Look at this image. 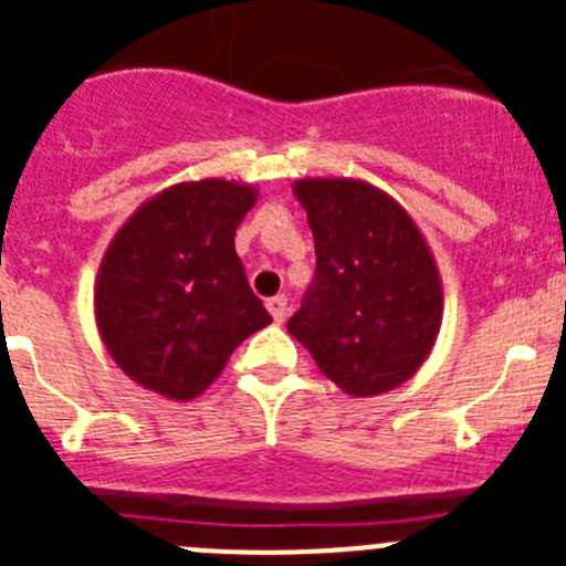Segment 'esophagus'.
Masks as SVG:
<instances>
[{"label": "esophagus", "instance_id": "34e87169", "mask_svg": "<svg viewBox=\"0 0 566 566\" xmlns=\"http://www.w3.org/2000/svg\"><path fill=\"white\" fill-rule=\"evenodd\" d=\"M266 308H269V314H272V319L277 323V326L283 323V319H286V314H289V303H286V297H283V294H277V297H269Z\"/></svg>", "mask_w": 566, "mask_h": 566}]
</instances>
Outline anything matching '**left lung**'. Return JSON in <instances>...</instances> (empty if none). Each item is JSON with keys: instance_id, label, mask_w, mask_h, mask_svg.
I'll use <instances>...</instances> for the list:
<instances>
[{"instance_id": "1", "label": "left lung", "mask_w": 566, "mask_h": 566, "mask_svg": "<svg viewBox=\"0 0 566 566\" xmlns=\"http://www.w3.org/2000/svg\"><path fill=\"white\" fill-rule=\"evenodd\" d=\"M308 214L317 277L289 334L352 397L394 391L431 357L444 292L431 247L408 209L359 178L292 184Z\"/></svg>"}]
</instances>
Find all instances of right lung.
<instances>
[{
  "instance_id": "right-lung-1",
  "label": "right lung",
  "mask_w": 566,
  "mask_h": 566,
  "mask_svg": "<svg viewBox=\"0 0 566 566\" xmlns=\"http://www.w3.org/2000/svg\"><path fill=\"white\" fill-rule=\"evenodd\" d=\"M254 184L201 178L155 192L113 234L93 312L113 363L175 402L201 397L247 337L272 323L234 252Z\"/></svg>"
}]
</instances>
